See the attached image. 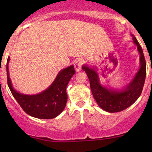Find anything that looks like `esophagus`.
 I'll return each instance as SVG.
<instances>
[{"label": "esophagus", "mask_w": 152, "mask_h": 152, "mask_svg": "<svg viewBox=\"0 0 152 152\" xmlns=\"http://www.w3.org/2000/svg\"><path fill=\"white\" fill-rule=\"evenodd\" d=\"M83 64H84V61H83L82 59H77V61H75L74 66L77 71H80V70H81Z\"/></svg>", "instance_id": "esophagus-1"}]
</instances>
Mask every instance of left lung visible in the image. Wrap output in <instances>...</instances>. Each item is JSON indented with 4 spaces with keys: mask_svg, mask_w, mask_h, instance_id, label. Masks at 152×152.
I'll return each instance as SVG.
<instances>
[{
    "mask_svg": "<svg viewBox=\"0 0 152 152\" xmlns=\"http://www.w3.org/2000/svg\"><path fill=\"white\" fill-rule=\"evenodd\" d=\"M133 41L137 45L140 54V68L129 84L121 90H113L101 85L99 76L94 68L83 65L82 69L86 72L90 81L91 89L93 97L99 107L109 113L120 112L129 107L136 102L142 93L146 77V61L140 43L136 37Z\"/></svg>",
    "mask_w": 152,
    "mask_h": 152,
    "instance_id": "left-lung-1",
    "label": "left lung"
}]
</instances>
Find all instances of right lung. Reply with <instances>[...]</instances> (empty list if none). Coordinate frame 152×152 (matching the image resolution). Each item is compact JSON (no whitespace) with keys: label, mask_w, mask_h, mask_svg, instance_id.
Segmentation results:
<instances>
[{"label":"right lung","mask_w":152,"mask_h":152,"mask_svg":"<svg viewBox=\"0 0 152 152\" xmlns=\"http://www.w3.org/2000/svg\"><path fill=\"white\" fill-rule=\"evenodd\" d=\"M8 57L7 61V84L12 95L27 114L40 119H52L63 111L68 96L66 86L72 75L75 73L73 66L61 70L50 86L37 95H25L13 88L9 76Z\"/></svg>","instance_id":"add662e5"}]
</instances>
